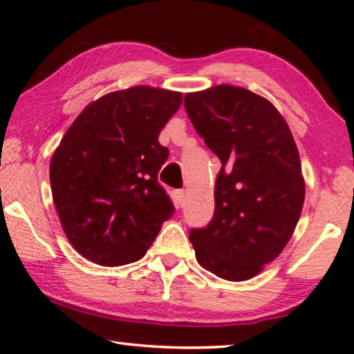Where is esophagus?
<instances>
[{
	"label": "esophagus",
	"mask_w": 354,
	"mask_h": 354,
	"mask_svg": "<svg viewBox=\"0 0 354 354\" xmlns=\"http://www.w3.org/2000/svg\"><path fill=\"white\" fill-rule=\"evenodd\" d=\"M175 200L178 202V205H181V207H183L184 200H186V192H184L183 189H179V191H175Z\"/></svg>",
	"instance_id": "esophagus-1"
}]
</instances>
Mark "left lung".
<instances>
[{"label":"left lung","mask_w":354,"mask_h":354,"mask_svg":"<svg viewBox=\"0 0 354 354\" xmlns=\"http://www.w3.org/2000/svg\"><path fill=\"white\" fill-rule=\"evenodd\" d=\"M184 106L223 163L213 219L189 240L205 270L245 281L281 254L299 223L305 181L297 146L278 109L248 88L221 84L187 93Z\"/></svg>","instance_id":"obj_1"}]
</instances>
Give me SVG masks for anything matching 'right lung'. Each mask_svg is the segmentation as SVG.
<instances>
[{
    "instance_id": "1",
    "label": "right lung",
    "mask_w": 354,
    "mask_h": 354,
    "mask_svg": "<svg viewBox=\"0 0 354 354\" xmlns=\"http://www.w3.org/2000/svg\"><path fill=\"white\" fill-rule=\"evenodd\" d=\"M183 93L149 86L111 92L82 109L50 160L63 232L98 266L141 259L175 213L157 175L168 157L160 130Z\"/></svg>"
}]
</instances>
